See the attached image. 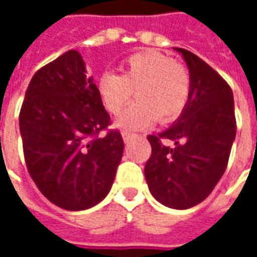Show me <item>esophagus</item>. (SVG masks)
<instances>
[{
    "instance_id": "1",
    "label": "esophagus",
    "mask_w": 257,
    "mask_h": 257,
    "mask_svg": "<svg viewBox=\"0 0 257 257\" xmlns=\"http://www.w3.org/2000/svg\"><path fill=\"white\" fill-rule=\"evenodd\" d=\"M132 138H134V135L129 134V132H122V139L125 143H129L131 140H132Z\"/></svg>"
}]
</instances>
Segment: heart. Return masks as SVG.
<instances>
[{
  "mask_svg": "<svg viewBox=\"0 0 257 257\" xmlns=\"http://www.w3.org/2000/svg\"><path fill=\"white\" fill-rule=\"evenodd\" d=\"M106 110L118 114L134 92L138 100L117 118L115 125L126 131L149 128L158 118L169 122L182 115L191 92L189 70L156 51L135 53L121 66V75L106 73L97 82Z\"/></svg>",
  "mask_w": 257,
  "mask_h": 257,
  "instance_id": "b5f03b06",
  "label": "heart"
}]
</instances>
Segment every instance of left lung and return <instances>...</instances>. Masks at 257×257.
Here are the masks:
<instances>
[{"mask_svg": "<svg viewBox=\"0 0 257 257\" xmlns=\"http://www.w3.org/2000/svg\"><path fill=\"white\" fill-rule=\"evenodd\" d=\"M183 56L191 92L182 115L161 134L150 135L151 157L145 167L153 197L172 209L202 202L226 171L237 125L232 90L224 79L190 51ZM169 140L173 146L164 145Z\"/></svg>", "mask_w": 257, "mask_h": 257, "instance_id": "8db88e82", "label": "left lung"}]
</instances>
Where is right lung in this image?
Returning a JSON list of instances; mask_svg holds the SVG:
<instances>
[{
	"mask_svg": "<svg viewBox=\"0 0 257 257\" xmlns=\"http://www.w3.org/2000/svg\"><path fill=\"white\" fill-rule=\"evenodd\" d=\"M82 56L68 51L31 78L19 126L29 173L52 204L89 209L106 197L123 153Z\"/></svg>",
	"mask_w": 257,
	"mask_h": 257,
	"instance_id": "right-lung-1",
	"label": "right lung"
}]
</instances>
